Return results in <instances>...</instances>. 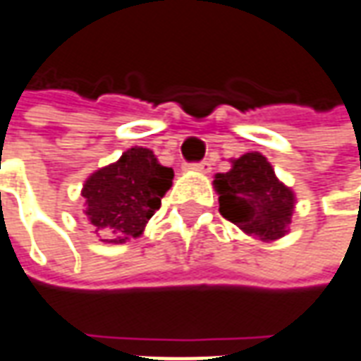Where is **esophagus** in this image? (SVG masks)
Masks as SVG:
<instances>
[{"label":"esophagus","instance_id":"34e87169","mask_svg":"<svg viewBox=\"0 0 361 361\" xmlns=\"http://www.w3.org/2000/svg\"><path fill=\"white\" fill-rule=\"evenodd\" d=\"M188 169H192V171H200V173H210V169H212V163L210 161H200V163H190Z\"/></svg>","mask_w":361,"mask_h":361}]
</instances>
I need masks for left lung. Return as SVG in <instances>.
Masks as SVG:
<instances>
[{
	"label": "left lung",
	"mask_w": 361,
	"mask_h": 361,
	"mask_svg": "<svg viewBox=\"0 0 361 361\" xmlns=\"http://www.w3.org/2000/svg\"><path fill=\"white\" fill-rule=\"evenodd\" d=\"M220 214L245 233L277 240L287 233L295 196L279 183L273 166L261 153H245L228 173L216 175Z\"/></svg>",
	"instance_id": "obj_1"
}]
</instances>
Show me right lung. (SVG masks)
Listing matches in <instances>:
<instances>
[{
    "label": "right lung",
    "instance_id": "add662e5",
    "mask_svg": "<svg viewBox=\"0 0 361 361\" xmlns=\"http://www.w3.org/2000/svg\"><path fill=\"white\" fill-rule=\"evenodd\" d=\"M173 169L159 165L151 149L131 147L118 163L96 171L84 183L86 216L104 242L137 238L173 185Z\"/></svg>",
    "mask_w": 361,
    "mask_h": 361
}]
</instances>
